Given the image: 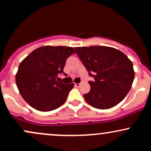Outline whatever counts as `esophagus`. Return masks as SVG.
<instances>
[{
	"instance_id": "34e87169",
	"label": "esophagus",
	"mask_w": 151,
	"mask_h": 151,
	"mask_svg": "<svg viewBox=\"0 0 151 151\" xmlns=\"http://www.w3.org/2000/svg\"><path fill=\"white\" fill-rule=\"evenodd\" d=\"M74 86H75L76 87H79V86H80V84H79V83H75V84H74Z\"/></svg>"
}]
</instances>
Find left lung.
I'll list each match as a JSON object with an SVG mask.
<instances>
[{"label": "left lung", "mask_w": 151, "mask_h": 151, "mask_svg": "<svg viewBox=\"0 0 151 151\" xmlns=\"http://www.w3.org/2000/svg\"><path fill=\"white\" fill-rule=\"evenodd\" d=\"M83 65L94 79L89 81V92L84 99L91 106L108 109L126 97L131 89L135 72L132 62L125 54L106 46L75 47Z\"/></svg>", "instance_id": "left-lung-1"}]
</instances>
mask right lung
Wrapping results in <instances>:
<instances>
[{
    "label": "right lung",
    "instance_id": "1",
    "mask_svg": "<svg viewBox=\"0 0 151 151\" xmlns=\"http://www.w3.org/2000/svg\"><path fill=\"white\" fill-rule=\"evenodd\" d=\"M76 53L66 46H43L32 51L20 64L15 76L18 89L25 101L40 111H50L65 103L74 83L58 81L67 59Z\"/></svg>",
    "mask_w": 151,
    "mask_h": 151
}]
</instances>
